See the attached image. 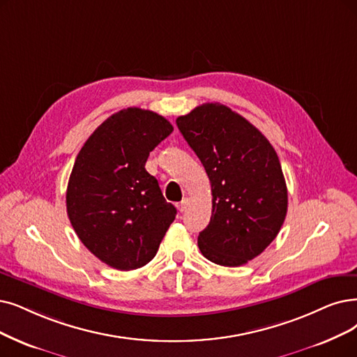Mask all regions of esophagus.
<instances>
[{
	"mask_svg": "<svg viewBox=\"0 0 357 357\" xmlns=\"http://www.w3.org/2000/svg\"><path fill=\"white\" fill-rule=\"evenodd\" d=\"M177 208H178V211H180V212H186V211H188V208H189V199H188V197H184L183 201L177 205Z\"/></svg>",
	"mask_w": 357,
	"mask_h": 357,
	"instance_id": "1",
	"label": "esophagus"
}]
</instances>
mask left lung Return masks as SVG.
I'll return each instance as SVG.
<instances>
[{
  "instance_id": "1",
  "label": "left lung",
  "mask_w": 357,
  "mask_h": 357,
  "mask_svg": "<svg viewBox=\"0 0 357 357\" xmlns=\"http://www.w3.org/2000/svg\"><path fill=\"white\" fill-rule=\"evenodd\" d=\"M176 123L211 181L212 215L197 246L213 264L245 265L271 245L286 220L278 155L253 124L218 102L199 105Z\"/></svg>"
}]
</instances>
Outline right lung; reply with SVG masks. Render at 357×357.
<instances>
[{
	"mask_svg": "<svg viewBox=\"0 0 357 357\" xmlns=\"http://www.w3.org/2000/svg\"><path fill=\"white\" fill-rule=\"evenodd\" d=\"M171 132L160 114L132 107L108 117L77 153L67 215L82 243L112 268L151 262L176 218L177 209L145 169L149 152Z\"/></svg>",
	"mask_w": 357,
	"mask_h": 357,
	"instance_id": "add662e5",
	"label": "right lung"
}]
</instances>
